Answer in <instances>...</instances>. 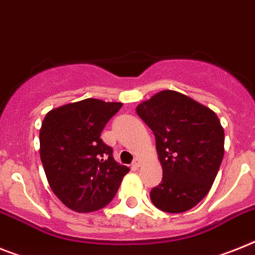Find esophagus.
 Wrapping results in <instances>:
<instances>
[{
  "instance_id": "1",
  "label": "esophagus",
  "mask_w": 255,
  "mask_h": 255,
  "mask_svg": "<svg viewBox=\"0 0 255 255\" xmlns=\"http://www.w3.org/2000/svg\"><path fill=\"white\" fill-rule=\"evenodd\" d=\"M139 166H140V160L135 158V160L132 161V167H134V169H138Z\"/></svg>"
}]
</instances>
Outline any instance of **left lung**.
<instances>
[{
    "instance_id": "1",
    "label": "left lung",
    "mask_w": 255,
    "mask_h": 255,
    "mask_svg": "<svg viewBox=\"0 0 255 255\" xmlns=\"http://www.w3.org/2000/svg\"><path fill=\"white\" fill-rule=\"evenodd\" d=\"M156 138L162 182L152 188L153 205L183 213L212 188L225 153V130L210 108L178 91L162 90L136 107Z\"/></svg>"
}]
</instances>
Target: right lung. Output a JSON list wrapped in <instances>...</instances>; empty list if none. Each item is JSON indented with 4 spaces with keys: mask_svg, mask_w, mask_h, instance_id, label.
<instances>
[{
    "mask_svg": "<svg viewBox=\"0 0 255 255\" xmlns=\"http://www.w3.org/2000/svg\"><path fill=\"white\" fill-rule=\"evenodd\" d=\"M123 103L84 99L51 110L40 129V157L50 188L71 210L108 205L129 167L113 158L101 134Z\"/></svg>",
    "mask_w": 255,
    "mask_h": 255,
    "instance_id": "obj_1",
    "label": "right lung"
}]
</instances>
